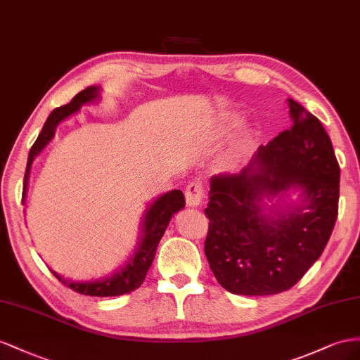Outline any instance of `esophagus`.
Segmentation results:
<instances>
[{
  "label": "esophagus",
  "mask_w": 360,
  "mask_h": 360,
  "mask_svg": "<svg viewBox=\"0 0 360 360\" xmlns=\"http://www.w3.org/2000/svg\"><path fill=\"white\" fill-rule=\"evenodd\" d=\"M203 186L200 182L194 181L188 184L186 188V200L188 207H199L202 199H203Z\"/></svg>",
  "instance_id": "34e87169"
}]
</instances>
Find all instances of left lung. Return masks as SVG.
<instances>
[{"label":"left lung","mask_w":360,"mask_h":360,"mask_svg":"<svg viewBox=\"0 0 360 360\" xmlns=\"http://www.w3.org/2000/svg\"><path fill=\"white\" fill-rule=\"evenodd\" d=\"M292 125L259 146L240 173L211 178L205 256L215 279L238 295L290 290L320 258L340 200V164L321 122L288 99ZM301 190V202L263 200Z\"/></svg>","instance_id":"1"}]
</instances>
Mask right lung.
Returning a JSON list of instances; mask_svg holds the SVG:
<instances>
[{
	"label": "right lung",
	"instance_id": "add662e5",
	"mask_svg": "<svg viewBox=\"0 0 360 360\" xmlns=\"http://www.w3.org/2000/svg\"><path fill=\"white\" fill-rule=\"evenodd\" d=\"M99 91H101V87L90 86L83 91H79L78 95H75L69 104L56 108L48 116L36 143L33 145V148L30 149L25 176H24L22 199L27 194L28 176H30L32 164L39 153L44 150V148L48 145V143L53 140L56 127L61 120H65L69 116L74 115V112H77L83 105L90 104V102L94 101H98L101 98ZM184 207H186V198H184L181 190L167 191L153 200L146 208L145 214H143L141 231H140V237H139V243L134 253L129 256V259L125 262V265H122L120 269L116 270L111 276H105L98 281L70 282L65 279L61 274L56 273L53 269L49 270L61 283L68 285L70 290L84 295L115 297V295H122V294H128L131 291H134L143 283V281H145L149 266L153 258H155L158 243L167 229L172 215L181 211Z\"/></svg>",
	"mask_w": 360,
	"mask_h": 360
}]
</instances>
